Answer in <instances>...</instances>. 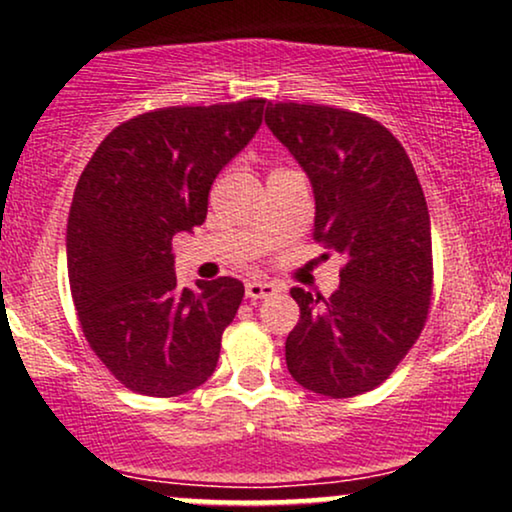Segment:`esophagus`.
<instances>
[{
  "instance_id": "esophagus-1",
  "label": "esophagus",
  "mask_w": 512,
  "mask_h": 512,
  "mask_svg": "<svg viewBox=\"0 0 512 512\" xmlns=\"http://www.w3.org/2000/svg\"><path fill=\"white\" fill-rule=\"evenodd\" d=\"M245 293H248L250 301H262V298H272L279 293V286L269 284V281H248L245 284Z\"/></svg>"
}]
</instances>
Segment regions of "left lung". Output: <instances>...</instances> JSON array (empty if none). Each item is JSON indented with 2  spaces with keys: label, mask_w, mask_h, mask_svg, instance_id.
I'll return each mask as SVG.
<instances>
[{
  "label": "left lung",
  "mask_w": 512,
  "mask_h": 512,
  "mask_svg": "<svg viewBox=\"0 0 512 512\" xmlns=\"http://www.w3.org/2000/svg\"><path fill=\"white\" fill-rule=\"evenodd\" d=\"M264 122L315 195V240L344 257L330 298L291 289L301 320L286 366L305 390L363 395L419 339L433 293L431 219L404 146L378 120L330 105L269 103Z\"/></svg>",
  "instance_id": "8db88e82"
}]
</instances>
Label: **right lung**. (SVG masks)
<instances>
[{
  "label": "right lung",
  "instance_id": "obj_1",
  "mask_svg": "<svg viewBox=\"0 0 512 512\" xmlns=\"http://www.w3.org/2000/svg\"><path fill=\"white\" fill-rule=\"evenodd\" d=\"M264 98L175 105L122 122L76 182L67 272L93 354L129 390L175 397L214 373L243 284L180 289L173 236L207 219L209 190L262 125Z\"/></svg>",
  "mask_w": 512,
  "mask_h": 512
}]
</instances>
